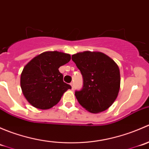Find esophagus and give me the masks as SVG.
Wrapping results in <instances>:
<instances>
[{
	"mask_svg": "<svg viewBox=\"0 0 149 149\" xmlns=\"http://www.w3.org/2000/svg\"><path fill=\"white\" fill-rule=\"evenodd\" d=\"M70 85L71 86V88H72V89H73V85H74V84H73V82H71V83L70 84Z\"/></svg>",
	"mask_w": 149,
	"mask_h": 149,
	"instance_id": "esophagus-1",
	"label": "esophagus"
}]
</instances>
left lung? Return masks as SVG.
Wrapping results in <instances>:
<instances>
[{"label":"left lung","instance_id":"1","mask_svg":"<svg viewBox=\"0 0 149 149\" xmlns=\"http://www.w3.org/2000/svg\"><path fill=\"white\" fill-rule=\"evenodd\" d=\"M84 78L82 90L75 92L78 102L91 113L107 109L116 100L120 88L118 64L104 53L84 51L72 55Z\"/></svg>","mask_w":149,"mask_h":149}]
</instances>
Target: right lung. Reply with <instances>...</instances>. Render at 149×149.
Instances as JSON below:
<instances>
[{"instance_id": "obj_1", "label": "right lung", "mask_w": 149, "mask_h": 149, "mask_svg": "<svg viewBox=\"0 0 149 149\" xmlns=\"http://www.w3.org/2000/svg\"><path fill=\"white\" fill-rule=\"evenodd\" d=\"M70 59V55L65 52L47 51L37 55L24 67L20 85L30 104L40 109H47L59 102L71 86L63 82V76L58 68Z\"/></svg>"}]
</instances>
